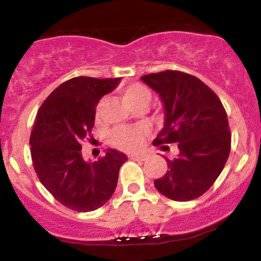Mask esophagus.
<instances>
[{"label": "esophagus", "instance_id": "1", "mask_svg": "<svg viewBox=\"0 0 261 261\" xmlns=\"http://www.w3.org/2000/svg\"><path fill=\"white\" fill-rule=\"evenodd\" d=\"M130 157V160H134V161H145L146 160V154L141 153V154H131L128 155Z\"/></svg>", "mask_w": 261, "mask_h": 261}]
</instances>
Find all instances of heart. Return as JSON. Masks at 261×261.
I'll list each match as a JSON object with an SVG mask.
<instances>
[{"label": "heart", "mask_w": 261, "mask_h": 261, "mask_svg": "<svg viewBox=\"0 0 261 261\" xmlns=\"http://www.w3.org/2000/svg\"><path fill=\"white\" fill-rule=\"evenodd\" d=\"M120 93L125 103L133 109L142 106L147 107L148 101L151 99L149 89L141 83H131V85L122 87ZM103 103L104 100H99V103L97 104V108H95L97 116L100 114ZM146 134H147V128L145 126L116 127L109 134V142L114 147L122 149V151H135L141 147L145 141Z\"/></svg>", "instance_id": "heart-1"}]
</instances>
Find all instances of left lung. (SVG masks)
Wrapping results in <instances>:
<instances>
[{"instance_id":"left-lung-1","label":"left lung","mask_w":261,"mask_h":261,"mask_svg":"<svg viewBox=\"0 0 261 261\" xmlns=\"http://www.w3.org/2000/svg\"><path fill=\"white\" fill-rule=\"evenodd\" d=\"M164 104V127L153 141L179 153L166 158L168 170L154 187L170 200L189 201L205 194L224 168L230 152L227 113L217 94L202 81L180 71L166 70L141 77Z\"/></svg>"}]
</instances>
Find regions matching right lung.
<instances>
[{
    "instance_id": "obj_1",
    "label": "right lung",
    "mask_w": 261,
    "mask_h": 261,
    "mask_svg": "<svg viewBox=\"0 0 261 261\" xmlns=\"http://www.w3.org/2000/svg\"><path fill=\"white\" fill-rule=\"evenodd\" d=\"M120 79L80 76L50 93L35 116L29 145L39 180L66 207L89 212L101 207L115 191L119 169L127 157L109 148L86 162L82 145L92 140L95 106Z\"/></svg>"
}]
</instances>
